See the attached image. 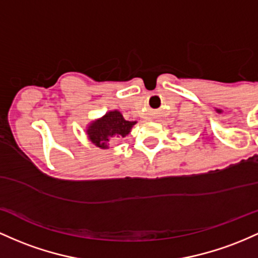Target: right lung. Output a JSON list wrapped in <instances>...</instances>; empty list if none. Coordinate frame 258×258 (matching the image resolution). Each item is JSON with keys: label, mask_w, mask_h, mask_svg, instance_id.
Masks as SVG:
<instances>
[{"label": "right lung", "mask_w": 258, "mask_h": 258, "mask_svg": "<svg viewBox=\"0 0 258 258\" xmlns=\"http://www.w3.org/2000/svg\"><path fill=\"white\" fill-rule=\"evenodd\" d=\"M137 121L125 120L120 112L112 111L92 123L88 128L89 139L101 149H107V143L113 137H125Z\"/></svg>", "instance_id": "1"}]
</instances>
